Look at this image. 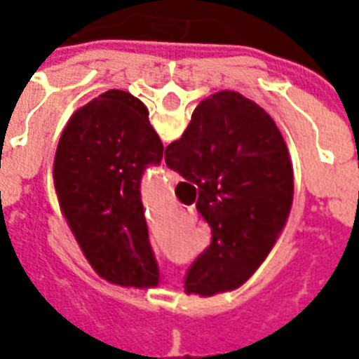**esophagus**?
I'll return each mask as SVG.
<instances>
[{
	"instance_id": "esophagus-1",
	"label": "esophagus",
	"mask_w": 359,
	"mask_h": 359,
	"mask_svg": "<svg viewBox=\"0 0 359 359\" xmlns=\"http://www.w3.org/2000/svg\"><path fill=\"white\" fill-rule=\"evenodd\" d=\"M168 180H169V184H177L180 180V177L175 171H168Z\"/></svg>"
}]
</instances>
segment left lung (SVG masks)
Segmentation results:
<instances>
[{
    "label": "left lung",
    "mask_w": 359,
    "mask_h": 359,
    "mask_svg": "<svg viewBox=\"0 0 359 359\" xmlns=\"http://www.w3.org/2000/svg\"><path fill=\"white\" fill-rule=\"evenodd\" d=\"M163 145L149 111L130 93L109 89L72 114L53 158L59 207L93 270L121 287L160 281L141 205V175Z\"/></svg>",
    "instance_id": "8db88e82"
}]
</instances>
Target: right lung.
Here are the masks:
<instances>
[{"mask_svg":"<svg viewBox=\"0 0 359 359\" xmlns=\"http://www.w3.org/2000/svg\"><path fill=\"white\" fill-rule=\"evenodd\" d=\"M165 163L199 188L197 210L212 242L191 264L186 294L235 290L257 272L285 229L294 180L273 119L236 91L205 98Z\"/></svg>","mask_w":359,"mask_h":359,"instance_id":"1","label":"right lung"}]
</instances>
